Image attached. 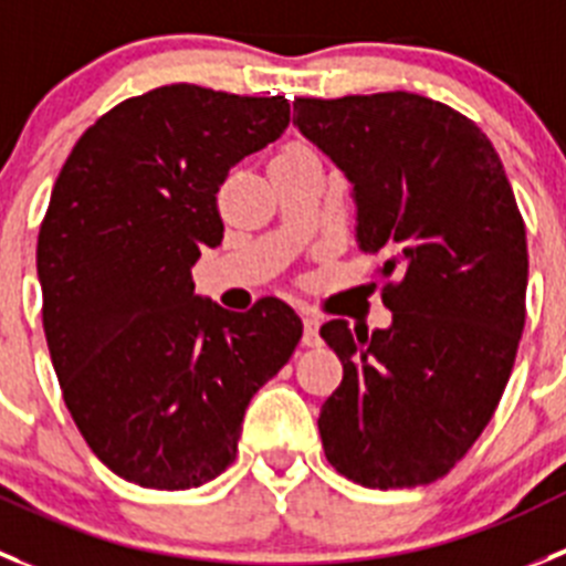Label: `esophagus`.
Segmentation results:
<instances>
[{"mask_svg":"<svg viewBox=\"0 0 566 566\" xmlns=\"http://www.w3.org/2000/svg\"><path fill=\"white\" fill-rule=\"evenodd\" d=\"M318 326H321L318 315L304 313V337H301V340H304V346H321Z\"/></svg>","mask_w":566,"mask_h":566,"instance_id":"esophagus-1","label":"esophagus"}]
</instances>
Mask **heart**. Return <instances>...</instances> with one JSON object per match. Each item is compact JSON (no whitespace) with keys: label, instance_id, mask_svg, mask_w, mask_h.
Instances as JSON below:
<instances>
[{"label":"heart","instance_id":"heart-1","mask_svg":"<svg viewBox=\"0 0 566 566\" xmlns=\"http://www.w3.org/2000/svg\"><path fill=\"white\" fill-rule=\"evenodd\" d=\"M279 156H315V150L310 145H304V142H290V145L282 147Z\"/></svg>","mask_w":566,"mask_h":566}]
</instances>
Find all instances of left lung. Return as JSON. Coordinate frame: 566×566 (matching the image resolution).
I'll list each match as a JSON object with an SVG mask.
<instances>
[{
    "instance_id": "obj_1",
    "label": "left lung",
    "mask_w": 566,
    "mask_h": 566,
    "mask_svg": "<svg viewBox=\"0 0 566 566\" xmlns=\"http://www.w3.org/2000/svg\"><path fill=\"white\" fill-rule=\"evenodd\" d=\"M293 123L355 187L357 242L385 256L394 313L388 329L321 326L343 363L318 419L326 461L366 489L427 485L472 450L514 368L527 290L514 189L483 130L421 94L295 97Z\"/></svg>"
}]
</instances>
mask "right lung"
Returning a JSON list of instances; mask_svg holds the SVG:
<instances>
[{
	"label": "right lung",
	"instance_id": "add662e5",
	"mask_svg": "<svg viewBox=\"0 0 566 566\" xmlns=\"http://www.w3.org/2000/svg\"><path fill=\"white\" fill-rule=\"evenodd\" d=\"M287 123L284 97L172 83L99 116L52 187L35 248L46 346L77 430L128 483L226 472L248 402L298 346L284 301L229 313L192 282L223 240L220 184Z\"/></svg>",
	"mask_w": 566,
	"mask_h": 566
}]
</instances>
